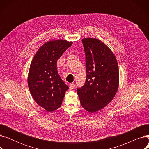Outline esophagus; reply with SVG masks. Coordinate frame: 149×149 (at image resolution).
Segmentation results:
<instances>
[{
  "label": "esophagus",
  "mask_w": 149,
  "mask_h": 149,
  "mask_svg": "<svg viewBox=\"0 0 149 149\" xmlns=\"http://www.w3.org/2000/svg\"><path fill=\"white\" fill-rule=\"evenodd\" d=\"M74 88H75V84L74 83H70V85H69V89L72 90V89H74Z\"/></svg>",
  "instance_id": "obj_1"
}]
</instances>
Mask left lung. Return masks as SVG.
<instances>
[{
	"mask_svg": "<svg viewBox=\"0 0 149 149\" xmlns=\"http://www.w3.org/2000/svg\"><path fill=\"white\" fill-rule=\"evenodd\" d=\"M86 55L85 84L77 88L82 107L91 113L97 112L113 100L119 86L116 58L109 47L97 38L81 40Z\"/></svg>",
	"mask_w": 149,
	"mask_h": 149,
	"instance_id": "8db88e82",
	"label": "left lung"
}]
</instances>
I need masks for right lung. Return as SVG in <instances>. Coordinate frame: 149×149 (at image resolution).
Returning a JSON list of instances; mask_svg holds the SVG:
<instances>
[{
	"label": "right lung",
	"mask_w": 149,
	"mask_h": 149,
	"mask_svg": "<svg viewBox=\"0 0 149 149\" xmlns=\"http://www.w3.org/2000/svg\"><path fill=\"white\" fill-rule=\"evenodd\" d=\"M72 43L61 39L46 42L38 49L31 63L28 88L36 102L47 112L61 106L69 89L58 75L57 61Z\"/></svg>",
	"instance_id": "right-lung-1"
}]
</instances>
